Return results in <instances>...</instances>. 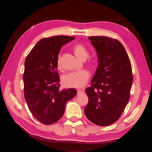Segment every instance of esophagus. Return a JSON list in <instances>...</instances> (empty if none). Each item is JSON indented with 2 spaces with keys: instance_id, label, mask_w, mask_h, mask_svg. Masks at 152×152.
<instances>
[{
  "instance_id": "obj_1",
  "label": "esophagus",
  "mask_w": 152,
  "mask_h": 152,
  "mask_svg": "<svg viewBox=\"0 0 152 152\" xmlns=\"http://www.w3.org/2000/svg\"><path fill=\"white\" fill-rule=\"evenodd\" d=\"M83 92H84V89H81L78 90V94H80V93H82Z\"/></svg>"
}]
</instances>
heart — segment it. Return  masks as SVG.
<instances>
[{
    "label": "heart",
    "instance_id": "b5f03b06",
    "mask_svg": "<svg viewBox=\"0 0 152 152\" xmlns=\"http://www.w3.org/2000/svg\"><path fill=\"white\" fill-rule=\"evenodd\" d=\"M73 51L76 56L81 60H86L89 56V51L86 47L82 44H76L73 47ZM57 67L59 70H63L60 60H57ZM89 73L86 70H80L66 74L63 78L64 86L70 88H81L88 82Z\"/></svg>",
    "mask_w": 152,
    "mask_h": 152
}]
</instances>
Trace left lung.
Segmentation results:
<instances>
[{"label": "left lung", "mask_w": 152, "mask_h": 152, "mask_svg": "<svg viewBox=\"0 0 152 152\" xmlns=\"http://www.w3.org/2000/svg\"><path fill=\"white\" fill-rule=\"evenodd\" d=\"M98 57V66L86 88L88 103L84 112L99 126L114 124L120 117L130 96L133 83L131 64L124 46L116 39L90 37Z\"/></svg>", "instance_id": "obj_1"}]
</instances>
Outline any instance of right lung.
I'll list each match as a JSON object with an SVG mask.
<instances>
[{"label":"right lung","instance_id":"1","mask_svg":"<svg viewBox=\"0 0 152 152\" xmlns=\"http://www.w3.org/2000/svg\"><path fill=\"white\" fill-rule=\"evenodd\" d=\"M75 37L55 36L43 38L35 45L25 61L23 76L28 108L37 120L53 124L63 117L66 104L77 94L70 88L59 90L57 63L63 45Z\"/></svg>","mask_w":152,"mask_h":152}]
</instances>
